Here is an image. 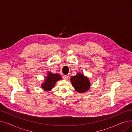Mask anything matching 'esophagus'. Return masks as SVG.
Returning <instances> with one entry per match:
<instances>
[{
    "instance_id": "obj_1",
    "label": "esophagus",
    "mask_w": 132,
    "mask_h": 132,
    "mask_svg": "<svg viewBox=\"0 0 132 132\" xmlns=\"http://www.w3.org/2000/svg\"><path fill=\"white\" fill-rule=\"evenodd\" d=\"M62 78L64 80H67L68 79V76L67 75H63L62 76Z\"/></svg>"
}]
</instances>
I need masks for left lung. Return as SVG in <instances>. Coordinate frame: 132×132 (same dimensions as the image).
Returning a JSON list of instances; mask_svg holds the SVG:
<instances>
[{
	"instance_id": "8db88e82",
	"label": "left lung",
	"mask_w": 132,
	"mask_h": 132,
	"mask_svg": "<svg viewBox=\"0 0 132 132\" xmlns=\"http://www.w3.org/2000/svg\"><path fill=\"white\" fill-rule=\"evenodd\" d=\"M73 87L78 93H84L88 92L90 88V82L87 77L80 72L71 78Z\"/></svg>"
}]
</instances>
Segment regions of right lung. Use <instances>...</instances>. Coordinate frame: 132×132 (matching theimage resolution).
I'll return each instance as SVG.
<instances>
[{
  "label": "right lung",
  "mask_w": 132,
  "mask_h": 132,
  "mask_svg": "<svg viewBox=\"0 0 132 132\" xmlns=\"http://www.w3.org/2000/svg\"><path fill=\"white\" fill-rule=\"evenodd\" d=\"M61 79V75L58 73L53 74L50 72H48L44 81L41 85V87L44 91H50L54 87L56 82Z\"/></svg>",
  "instance_id": "add662e5"
}]
</instances>
